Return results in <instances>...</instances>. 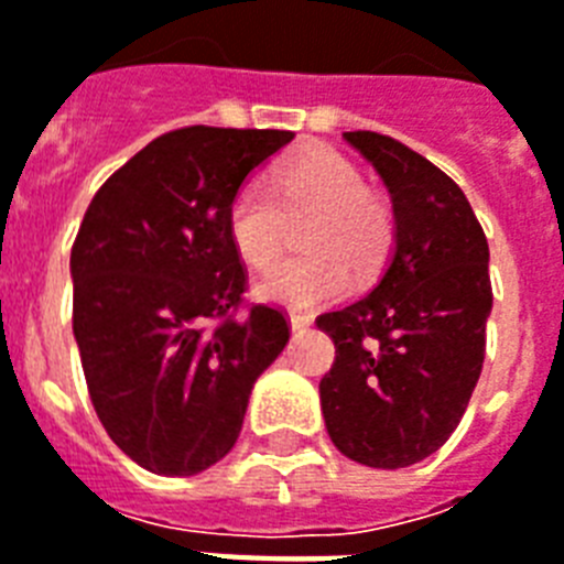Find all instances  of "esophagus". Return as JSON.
Segmentation results:
<instances>
[{
    "label": "esophagus",
    "instance_id": "34e87169",
    "mask_svg": "<svg viewBox=\"0 0 564 564\" xmlns=\"http://www.w3.org/2000/svg\"><path fill=\"white\" fill-rule=\"evenodd\" d=\"M310 324H313V318H310L306 313H290L292 333H306V329H310Z\"/></svg>",
    "mask_w": 564,
    "mask_h": 564
}]
</instances>
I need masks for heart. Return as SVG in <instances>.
Masks as SVG:
<instances>
[{"label": "heart", "mask_w": 564, "mask_h": 564, "mask_svg": "<svg viewBox=\"0 0 564 564\" xmlns=\"http://www.w3.org/2000/svg\"><path fill=\"white\" fill-rule=\"evenodd\" d=\"M288 214H318L304 237L315 258L283 260L258 281V295L272 304L310 310L347 286V260L365 272L391 242V214L370 196L365 173L336 150H310L278 176L249 178L228 205V240L246 263L269 267L281 251Z\"/></svg>", "instance_id": "heart-1"}]
</instances>
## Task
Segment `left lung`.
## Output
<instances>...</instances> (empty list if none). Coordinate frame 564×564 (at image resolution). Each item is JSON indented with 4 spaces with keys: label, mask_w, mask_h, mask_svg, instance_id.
<instances>
[{
    "label": "left lung",
    "mask_w": 564,
    "mask_h": 564,
    "mask_svg": "<svg viewBox=\"0 0 564 564\" xmlns=\"http://www.w3.org/2000/svg\"><path fill=\"white\" fill-rule=\"evenodd\" d=\"M345 141L391 194L393 249L368 295L318 318L336 345L318 393L341 455L402 469L448 441L478 386L492 313L489 246L464 191L429 159L379 132Z\"/></svg>",
    "instance_id": "left-lung-1"
}]
</instances>
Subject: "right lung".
I'll return each mask as SVG.
<instances>
[{
	"mask_svg": "<svg viewBox=\"0 0 564 564\" xmlns=\"http://www.w3.org/2000/svg\"><path fill=\"white\" fill-rule=\"evenodd\" d=\"M286 130L185 127L100 185L72 246V327L91 405L123 455L196 475L231 452L251 388L290 341L281 310L251 306L228 205Z\"/></svg>",
	"mask_w": 564,
	"mask_h": 564,
	"instance_id": "add662e5",
	"label": "right lung"
}]
</instances>
